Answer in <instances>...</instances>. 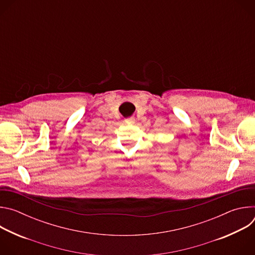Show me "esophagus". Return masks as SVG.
Segmentation results:
<instances>
[{
  "instance_id": "obj_1",
  "label": "esophagus",
  "mask_w": 255,
  "mask_h": 255,
  "mask_svg": "<svg viewBox=\"0 0 255 255\" xmlns=\"http://www.w3.org/2000/svg\"><path fill=\"white\" fill-rule=\"evenodd\" d=\"M125 122H126L127 124H131V125H132V124L135 123V119H134V118H128V119L125 120Z\"/></svg>"
}]
</instances>
